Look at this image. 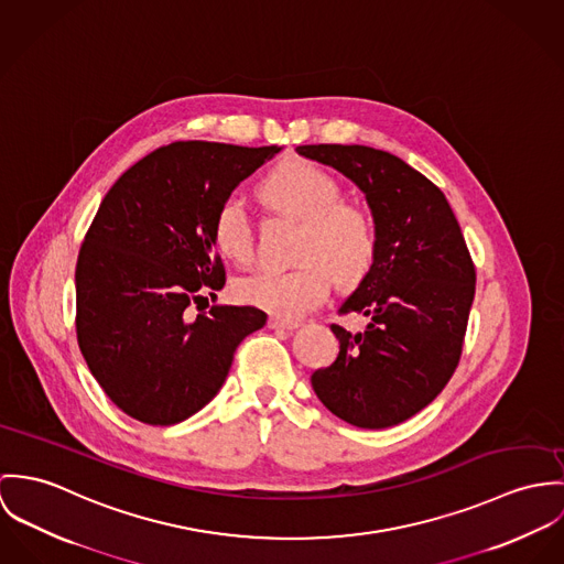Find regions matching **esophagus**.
I'll return each mask as SVG.
<instances>
[{
    "label": "esophagus",
    "instance_id": "1",
    "mask_svg": "<svg viewBox=\"0 0 564 564\" xmlns=\"http://www.w3.org/2000/svg\"><path fill=\"white\" fill-rule=\"evenodd\" d=\"M268 326L276 328V330H294V328H299V322H290V319H281V317H270Z\"/></svg>",
    "mask_w": 564,
    "mask_h": 564
}]
</instances>
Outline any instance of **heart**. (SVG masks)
<instances>
[{
  "mask_svg": "<svg viewBox=\"0 0 564 564\" xmlns=\"http://www.w3.org/2000/svg\"><path fill=\"white\" fill-rule=\"evenodd\" d=\"M261 196L283 214L301 220L299 265L261 268L236 283L240 303L281 319H301L330 292V276L341 288L359 285L375 268L378 229L368 209L346 203L339 182L322 166L292 160L261 184ZM214 242L236 263L252 259L249 209L242 196H227L214 216Z\"/></svg>",
  "mask_w": 564,
  "mask_h": 564,
  "instance_id": "obj_1",
  "label": "heart"
}]
</instances>
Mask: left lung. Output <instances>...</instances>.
<instances>
[{"label":"left lung","instance_id":"8db88e82","mask_svg":"<svg viewBox=\"0 0 564 564\" xmlns=\"http://www.w3.org/2000/svg\"><path fill=\"white\" fill-rule=\"evenodd\" d=\"M296 151L355 182L378 229L375 268L339 307L368 326H330L339 355L313 372V391L352 426H395L429 406L458 366L476 292L471 254L445 194L400 158L364 144Z\"/></svg>","mask_w":564,"mask_h":564}]
</instances>
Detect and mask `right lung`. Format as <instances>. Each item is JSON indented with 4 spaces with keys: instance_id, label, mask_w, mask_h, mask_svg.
I'll use <instances>...</instances> for the list:
<instances>
[{
    "instance_id": "obj_1",
    "label": "right lung",
    "mask_w": 564,
    "mask_h": 564,
    "mask_svg": "<svg viewBox=\"0 0 564 564\" xmlns=\"http://www.w3.org/2000/svg\"><path fill=\"white\" fill-rule=\"evenodd\" d=\"M281 147L173 142L104 196L75 268L77 341L108 398L149 426H173L223 387L234 352L265 324L257 307L214 305L225 288L214 251L220 203ZM207 301V299H205Z\"/></svg>"
}]
</instances>
